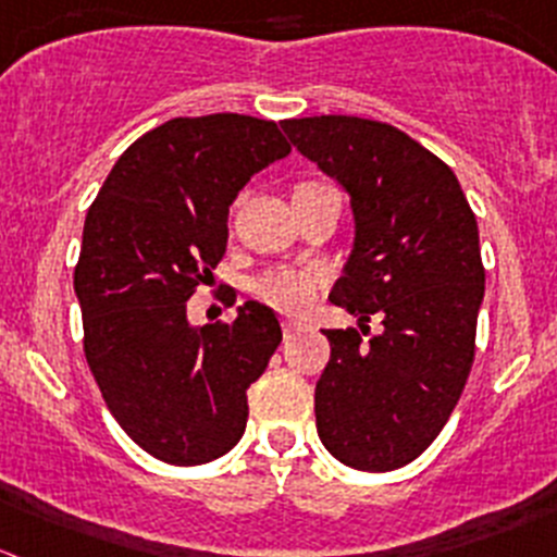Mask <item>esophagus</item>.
I'll return each instance as SVG.
<instances>
[{"mask_svg": "<svg viewBox=\"0 0 557 557\" xmlns=\"http://www.w3.org/2000/svg\"><path fill=\"white\" fill-rule=\"evenodd\" d=\"M282 327H284V336H287V338H293L295 333L304 331V325H300V322H295V320H284Z\"/></svg>", "mask_w": 557, "mask_h": 557, "instance_id": "obj_1", "label": "esophagus"}]
</instances>
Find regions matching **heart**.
Here are the masks:
<instances>
[{
  "label": "heart",
  "instance_id": "1",
  "mask_svg": "<svg viewBox=\"0 0 557 557\" xmlns=\"http://www.w3.org/2000/svg\"><path fill=\"white\" fill-rule=\"evenodd\" d=\"M327 284L322 264H275L253 282V293L284 314H306Z\"/></svg>",
  "mask_w": 557,
  "mask_h": 557
}]
</instances>
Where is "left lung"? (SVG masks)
Listing matches in <instances>:
<instances>
[{
  "mask_svg": "<svg viewBox=\"0 0 557 557\" xmlns=\"http://www.w3.org/2000/svg\"><path fill=\"white\" fill-rule=\"evenodd\" d=\"M282 128L347 190L355 219L331 304L358 317L361 331H322L331 361L314 391L317 434L355 470L405 468L446 426L473 367L484 300L479 224L457 174L394 125L322 114ZM372 313L384 320L374 337Z\"/></svg>",
  "mask_w": 557,
  "mask_h": 557,
  "instance_id": "8db88e82",
  "label": "left lung"
}]
</instances>
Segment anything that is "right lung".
Returning a JSON list of instances; mask_svg holds the SVG:
<instances>
[{
  "label": "right lung",
  "mask_w": 557,
  "mask_h": 557,
  "mask_svg": "<svg viewBox=\"0 0 557 557\" xmlns=\"http://www.w3.org/2000/svg\"><path fill=\"white\" fill-rule=\"evenodd\" d=\"M284 156L270 120L174 116L120 156L84 221L73 289L89 372L116 423L161 462L190 468L235 448L248 388L282 344L278 317L257 300L202 327L185 300L224 257L235 196Z\"/></svg>",
  "instance_id": "1"
}]
</instances>
